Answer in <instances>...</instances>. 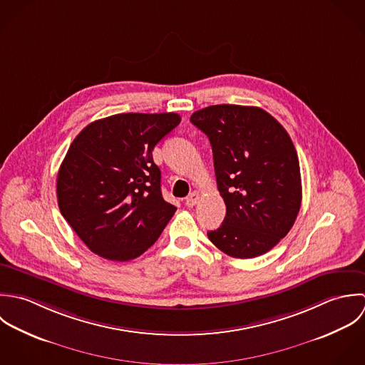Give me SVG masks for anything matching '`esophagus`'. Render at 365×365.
<instances>
[{
  "instance_id": "1",
  "label": "esophagus",
  "mask_w": 365,
  "mask_h": 365,
  "mask_svg": "<svg viewBox=\"0 0 365 365\" xmlns=\"http://www.w3.org/2000/svg\"><path fill=\"white\" fill-rule=\"evenodd\" d=\"M199 199H200V193H199L197 190H195V192H192V193L186 197V202H185V203H186L187 207H193V206L197 205Z\"/></svg>"
}]
</instances>
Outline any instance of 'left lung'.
<instances>
[{"instance_id":"1","label":"left lung","mask_w":365,"mask_h":365,"mask_svg":"<svg viewBox=\"0 0 365 365\" xmlns=\"http://www.w3.org/2000/svg\"><path fill=\"white\" fill-rule=\"evenodd\" d=\"M193 125L212 144L225 217L209 240L234 258L274 248L297 217L300 168L287 130L259 107L217 104L195 111Z\"/></svg>"}]
</instances>
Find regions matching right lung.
I'll return each mask as SVG.
<instances>
[{"mask_svg": "<svg viewBox=\"0 0 365 365\" xmlns=\"http://www.w3.org/2000/svg\"><path fill=\"white\" fill-rule=\"evenodd\" d=\"M179 123L176 113L115 114L74 138L58 173V205L90 251L123 262L158 240L176 207L162 197L152 150Z\"/></svg>", "mask_w": 365, "mask_h": 365, "instance_id": "1", "label": "right lung"}]
</instances>
